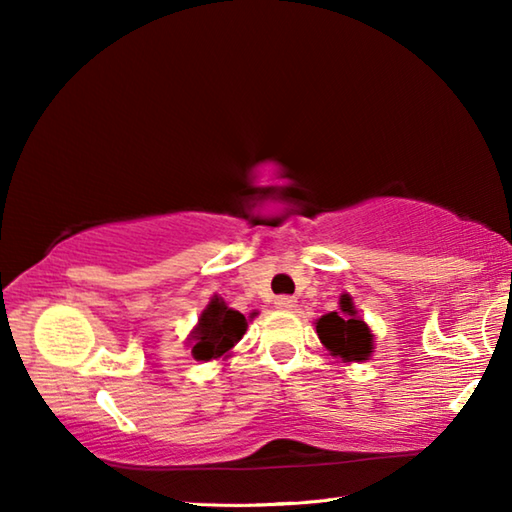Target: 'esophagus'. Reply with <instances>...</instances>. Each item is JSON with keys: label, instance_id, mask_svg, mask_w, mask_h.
<instances>
[{"label": "esophagus", "instance_id": "esophagus-1", "mask_svg": "<svg viewBox=\"0 0 512 512\" xmlns=\"http://www.w3.org/2000/svg\"><path fill=\"white\" fill-rule=\"evenodd\" d=\"M275 307L289 311V309L296 307V298H291V296H277V298H275Z\"/></svg>", "mask_w": 512, "mask_h": 512}]
</instances>
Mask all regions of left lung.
<instances>
[{"instance_id": "obj_1", "label": "left lung", "mask_w": 512, "mask_h": 512, "mask_svg": "<svg viewBox=\"0 0 512 512\" xmlns=\"http://www.w3.org/2000/svg\"><path fill=\"white\" fill-rule=\"evenodd\" d=\"M316 332L334 357L345 361H366L370 357L372 334L368 325L357 318L350 296H341V314L332 311L318 320Z\"/></svg>"}]
</instances>
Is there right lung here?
Here are the masks:
<instances>
[{
	"label": "right lung",
	"instance_id": "add662e5",
	"mask_svg": "<svg viewBox=\"0 0 512 512\" xmlns=\"http://www.w3.org/2000/svg\"><path fill=\"white\" fill-rule=\"evenodd\" d=\"M248 320L244 314L225 307L221 298H212L210 305L198 318V327L192 334V354L198 361H210L223 357L232 345L241 341L246 334Z\"/></svg>",
	"mask_w": 512,
	"mask_h": 512
}]
</instances>
